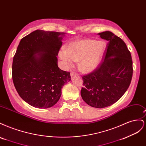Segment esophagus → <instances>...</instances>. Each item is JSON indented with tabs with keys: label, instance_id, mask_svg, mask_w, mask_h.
Instances as JSON below:
<instances>
[{
	"label": "esophagus",
	"instance_id": "1",
	"mask_svg": "<svg viewBox=\"0 0 146 146\" xmlns=\"http://www.w3.org/2000/svg\"><path fill=\"white\" fill-rule=\"evenodd\" d=\"M75 74H76V72H72L71 73H70V76L72 77L73 76H74Z\"/></svg>",
	"mask_w": 146,
	"mask_h": 146
}]
</instances>
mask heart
I'll return each instance as SVG.
<instances>
[{
  "mask_svg": "<svg viewBox=\"0 0 146 146\" xmlns=\"http://www.w3.org/2000/svg\"><path fill=\"white\" fill-rule=\"evenodd\" d=\"M106 47L104 41L82 39L69 43L66 51H60L59 56L68 67L72 66L74 61H79V69L83 72L88 73L99 66L104 58Z\"/></svg>",
  "mask_w": 146,
  "mask_h": 146,
  "instance_id": "obj_1",
  "label": "heart"
}]
</instances>
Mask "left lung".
Masks as SVG:
<instances>
[{
    "instance_id": "left-lung-1",
    "label": "left lung",
    "mask_w": 146,
    "mask_h": 146,
    "mask_svg": "<svg viewBox=\"0 0 146 146\" xmlns=\"http://www.w3.org/2000/svg\"><path fill=\"white\" fill-rule=\"evenodd\" d=\"M108 41L102 62L96 70L82 77L83 100L91 107L102 108L114 104L129 88L133 75L130 51L122 39L110 31L98 33Z\"/></svg>"
}]
</instances>
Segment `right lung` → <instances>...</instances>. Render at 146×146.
Returning a JSON list of instances; mask_svg holds the SVG:
<instances>
[{
    "label": "right lung",
    "instance_id": "obj_1",
    "mask_svg": "<svg viewBox=\"0 0 146 146\" xmlns=\"http://www.w3.org/2000/svg\"><path fill=\"white\" fill-rule=\"evenodd\" d=\"M66 33L36 30L24 37L13 57L12 78L21 98L38 108L54 106L61 88L70 81L69 72L58 66V56Z\"/></svg>",
    "mask_w": 146,
    "mask_h": 146
}]
</instances>
